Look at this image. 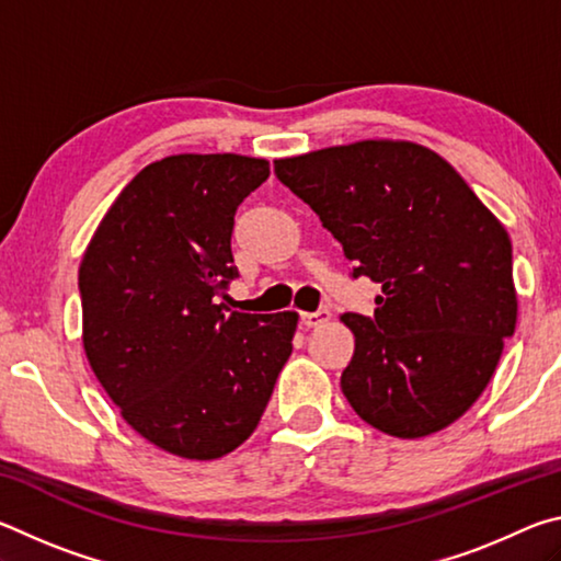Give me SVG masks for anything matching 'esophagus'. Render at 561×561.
Instances as JSON below:
<instances>
[{
  "label": "esophagus",
  "instance_id": "34e87169",
  "mask_svg": "<svg viewBox=\"0 0 561 561\" xmlns=\"http://www.w3.org/2000/svg\"><path fill=\"white\" fill-rule=\"evenodd\" d=\"M329 319H331V311H329V309H319V311H304V314H301V324L307 327V329H314V327L327 324Z\"/></svg>",
  "mask_w": 561,
  "mask_h": 561
}]
</instances>
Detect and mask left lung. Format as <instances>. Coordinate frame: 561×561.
Here are the masks:
<instances>
[{"mask_svg": "<svg viewBox=\"0 0 561 561\" xmlns=\"http://www.w3.org/2000/svg\"><path fill=\"white\" fill-rule=\"evenodd\" d=\"M274 173L381 284L374 317L344 314L356 348L351 408L381 433L423 438L485 391L515 334L512 242L448 160L408 140H358L274 160Z\"/></svg>", "mask_w": 561, "mask_h": 561, "instance_id": "left-lung-1", "label": "left lung"}]
</instances>
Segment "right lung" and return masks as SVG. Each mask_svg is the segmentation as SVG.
<instances>
[{"label":"right lung","instance_id":"right-lung-1","mask_svg":"<svg viewBox=\"0 0 561 561\" xmlns=\"http://www.w3.org/2000/svg\"><path fill=\"white\" fill-rule=\"evenodd\" d=\"M264 158L183 153L121 190L83 252V351L123 421L187 460L232 453L257 428L291 354L297 311L242 314L225 289L234 213Z\"/></svg>","mask_w":561,"mask_h":561}]
</instances>
